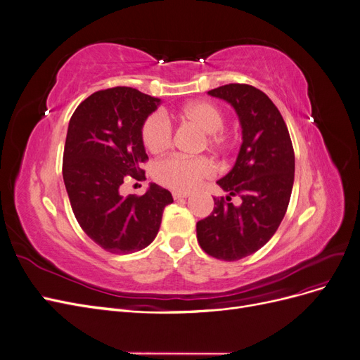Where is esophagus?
Instances as JSON below:
<instances>
[{"label":"esophagus","instance_id":"obj_1","mask_svg":"<svg viewBox=\"0 0 360 360\" xmlns=\"http://www.w3.org/2000/svg\"><path fill=\"white\" fill-rule=\"evenodd\" d=\"M189 193L186 192H172V198L174 200H181V198H188Z\"/></svg>","mask_w":360,"mask_h":360}]
</instances>
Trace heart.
Segmentation results:
<instances>
[{"mask_svg": "<svg viewBox=\"0 0 360 360\" xmlns=\"http://www.w3.org/2000/svg\"><path fill=\"white\" fill-rule=\"evenodd\" d=\"M180 118L200 127L207 134V144L210 147H224L225 135L222 127L225 115L217 105L209 101H197L186 105L180 111ZM141 139L150 153H162L171 146L172 126L163 112L150 114L141 126ZM214 168L205 158L169 156L156 163L155 177L165 186L179 191L191 192L198 184L209 179Z\"/></svg>", "mask_w": 360, "mask_h": 360, "instance_id": "obj_1", "label": "heart"}]
</instances>
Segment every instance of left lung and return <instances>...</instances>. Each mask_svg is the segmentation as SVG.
Returning a JSON list of instances; mask_svg holds the SVG:
<instances>
[{
	"mask_svg": "<svg viewBox=\"0 0 360 360\" xmlns=\"http://www.w3.org/2000/svg\"><path fill=\"white\" fill-rule=\"evenodd\" d=\"M209 94L236 110L242 146L233 169L217 180L226 198H213L210 216L197 222V238L205 254L237 261L263 248L284 219L294 183V150L284 118L261 90L228 84ZM231 196H240L243 204L230 203Z\"/></svg>",
	"mask_w": 360,
	"mask_h": 360,
	"instance_id": "8db88e82",
	"label": "left lung"
}]
</instances>
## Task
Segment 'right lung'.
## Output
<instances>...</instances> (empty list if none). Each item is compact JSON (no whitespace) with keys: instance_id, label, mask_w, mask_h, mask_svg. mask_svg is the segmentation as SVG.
I'll use <instances>...</instances> for the list:
<instances>
[{"instance_id":"add662e5","label":"right lung","mask_w":360,"mask_h":360,"mask_svg":"<svg viewBox=\"0 0 360 360\" xmlns=\"http://www.w3.org/2000/svg\"><path fill=\"white\" fill-rule=\"evenodd\" d=\"M159 105L158 97L114 86L86 97L69 122L63 179L72 210L84 233L111 254L147 248L172 202L171 192L155 183L141 197L120 192L129 176L146 180L141 126Z\"/></svg>"}]
</instances>
